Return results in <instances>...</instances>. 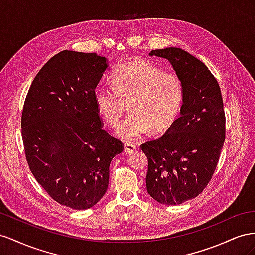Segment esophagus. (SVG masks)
Masks as SVG:
<instances>
[{
	"mask_svg": "<svg viewBox=\"0 0 255 255\" xmlns=\"http://www.w3.org/2000/svg\"><path fill=\"white\" fill-rule=\"evenodd\" d=\"M135 149H136V145L134 143L126 142L124 144V151H125L126 154H132Z\"/></svg>",
	"mask_w": 255,
	"mask_h": 255,
	"instance_id": "1",
	"label": "esophagus"
}]
</instances>
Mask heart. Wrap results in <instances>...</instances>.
<instances>
[{
	"instance_id": "obj_1",
	"label": "heart",
	"mask_w": 255,
	"mask_h": 255,
	"mask_svg": "<svg viewBox=\"0 0 255 255\" xmlns=\"http://www.w3.org/2000/svg\"><path fill=\"white\" fill-rule=\"evenodd\" d=\"M111 83H99L94 90L98 113L109 125L121 123L127 104L131 110L116 129L124 141H133L146 134L169 129L178 118L185 100V85L174 72L146 60H134L116 66Z\"/></svg>"
}]
</instances>
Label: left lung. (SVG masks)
<instances>
[{
	"label": "left lung",
	"mask_w": 255,
	"mask_h": 255,
	"mask_svg": "<svg viewBox=\"0 0 255 255\" xmlns=\"http://www.w3.org/2000/svg\"><path fill=\"white\" fill-rule=\"evenodd\" d=\"M168 60L185 85L180 116L162 136L145 142L146 189L164 205L198 196L212 179L225 139V114L219 84L204 63L180 48L152 50Z\"/></svg>",
	"instance_id": "left-lung-1"
}]
</instances>
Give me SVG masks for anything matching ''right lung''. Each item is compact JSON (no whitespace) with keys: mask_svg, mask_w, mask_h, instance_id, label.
<instances>
[{"mask_svg":"<svg viewBox=\"0 0 255 255\" xmlns=\"http://www.w3.org/2000/svg\"><path fill=\"white\" fill-rule=\"evenodd\" d=\"M108 68L96 53L64 50L43 65L24 101L21 128L34 177L61 205L93 207L105 195L124 144L103 129L94 90Z\"/></svg>","mask_w":255,"mask_h":255,"instance_id":"add662e5","label":"right lung"}]
</instances>
